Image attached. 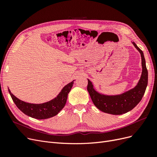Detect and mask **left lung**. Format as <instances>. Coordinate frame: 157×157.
I'll list each match as a JSON object with an SVG mask.
<instances>
[{
    "mask_svg": "<svg viewBox=\"0 0 157 157\" xmlns=\"http://www.w3.org/2000/svg\"><path fill=\"white\" fill-rule=\"evenodd\" d=\"M132 43L140 52L141 58L142 72L136 86L128 91L117 95H108L97 91L92 81L88 79L87 90L92 102L102 112L114 115H119L132 110L143 98L148 83V71L143 52L134 42Z\"/></svg>",
    "mask_w": 157,
    "mask_h": 157,
    "instance_id": "8db88e82",
    "label": "left lung"
}]
</instances>
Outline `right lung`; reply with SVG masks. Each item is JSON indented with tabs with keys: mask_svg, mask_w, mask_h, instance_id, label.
Listing matches in <instances>:
<instances>
[{
	"mask_svg": "<svg viewBox=\"0 0 157 157\" xmlns=\"http://www.w3.org/2000/svg\"><path fill=\"white\" fill-rule=\"evenodd\" d=\"M75 80H73L66 84L54 99L42 103L25 102L14 96L10 89H8V92L16 105L25 115L36 119H47L58 115L64 107L67 101L68 94L73 87Z\"/></svg>",
	"mask_w": 157,
	"mask_h": 157,
	"instance_id": "right-lung-1",
	"label": "right lung"
}]
</instances>
